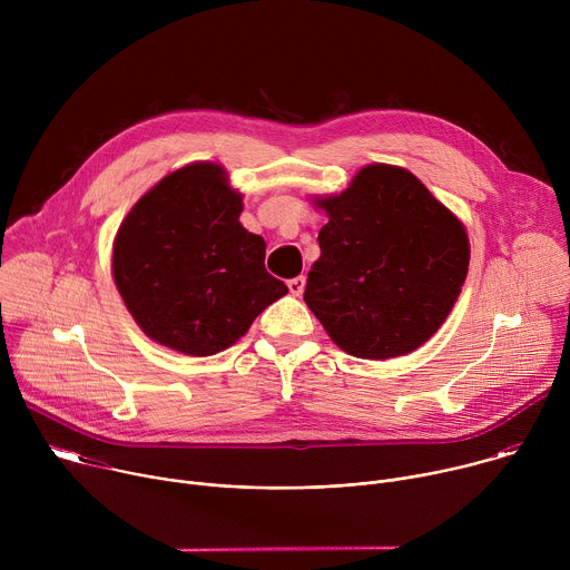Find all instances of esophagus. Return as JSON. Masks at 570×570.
<instances>
[{"label": "esophagus", "instance_id": "34e87169", "mask_svg": "<svg viewBox=\"0 0 570 570\" xmlns=\"http://www.w3.org/2000/svg\"><path fill=\"white\" fill-rule=\"evenodd\" d=\"M304 286H306V277H293V279H288V291L295 295V297H299L302 293H304Z\"/></svg>", "mask_w": 570, "mask_h": 570}]
</instances>
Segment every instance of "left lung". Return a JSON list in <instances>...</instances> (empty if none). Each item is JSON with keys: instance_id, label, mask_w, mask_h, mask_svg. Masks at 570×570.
<instances>
[{"instance_id": "8db88e82", "label": "left lung", "mask_w": 570, "mask_h": 570, "mask_svg": "<svg viewBox=\"0 0 570 570\" xmlns=\"http://www.w3.org/2000/svg\"><path fill=\"white\" fill-rule=\"evenodd\" d=\"M315 205L317 234L304 302L356 358L415 352L451 313L469 271L464 225L411 171L370 165Z\"/></svg>"}]
</instances>
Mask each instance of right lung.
<instances>
[{"label":"right lung","instance_id":"add662e5","mask_svg":"<svg viewBox=\"0 0 570 570\" xmlns=\"http://www.w3.org/2000/svg\"><path fill=\"white\" fill-rule=\"evenodd\" d=\"M240 212V194L214 161L161 178L128 212L115 238L112 273L148 338L212 356L288 293L266 271V240L238 223Z\"/></svg>","mask_w":570,"mask_h":570}]
</instances>
